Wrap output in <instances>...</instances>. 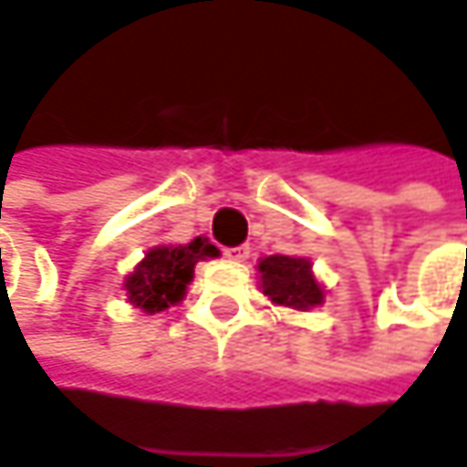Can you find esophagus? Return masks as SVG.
<instances>
[{
    "label": "esophagus",
    "instance_id": "esophagus-1",
    "mask_svg": "<svg viewBox=\"0 0 467 467\" xmlns=\"http://www.w3.org/2000/svg\"><path fill=\"white\" fill-rule=\"evenodd\" d=\"M248 254H251V248H248V245H234V248H224V256H227L230 262H245V259H248Z\"/></svg>",
    "mask_w": 467,
    "mask_h": 467
}]
</instances>
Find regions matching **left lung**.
I'll use <instances>...</instances> for the list:
<instances>
[{"label": "left lung", "mask_w": 467, "mask_h": 467, "mask_svg": "<svg viewBox=\"0 0 467 467\" xmlns=\"http://www.w3.org/2000/svg\"><path fill=\"white\" fill-rule=\"evenodd\" d=\"M256 273L262 294L277 307L307 313L326 302V288L313 273V262L307 256H262Z\"/></svg>", "instance_id": "1"}]
</instances>
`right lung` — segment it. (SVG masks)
Here are the masks:
<instances>
[{
    "mask_svg": "<svg viewBox=\"0 0 467 467\" xmlns=\"http://www.w3.org/2000/svg\"><path fill=\"white\" fill-rule=\"evenodd\" d=\"M219 248L208 237H194L184 245H151L144 259L122 280L128 302L147 316L162 313L187 296V285L194 277V265L216 259Z\"/></svg>",
    "mask_w": 467,
    "mask_h": 467,
    "instance_id": "1",
    "label": "right lung"
}]
</instances>
